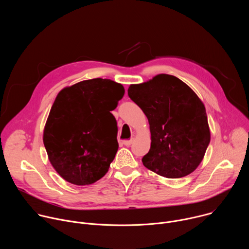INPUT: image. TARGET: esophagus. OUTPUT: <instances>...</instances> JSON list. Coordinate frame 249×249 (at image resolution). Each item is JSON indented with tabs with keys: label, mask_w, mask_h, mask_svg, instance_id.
I'll use <instances>...</instances> for the list:
<instances>
[{
	"label": "esophagus",
	"mask_w": 249,
	"mask_h": 249,
	"mask_svg": "<svg viewBox=\"0 0 249 249\" xmlns=\"http://www.w3.org/2000/svg\"><path fill=\"white\" fill-rule=\"evenodd\" d=\"M122 143H123V145H125L126 147H129V146H131V145H132V143H133V140L131 139V140L123 141V142H122Z\"/></svg>",
	"instance_id": "1"
}]
</instances>
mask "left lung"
Instances as JSON below:
<instances>
[{
  "label": "left lung",
  "mask_w": 249,
  "mask_h": 249,
  "mask_svg": "<svg viewBox=\"0 0 249 249\" xmlns=\"http://www.w3.org/2000/svg\"><path fill=\"white\" fill-rule=\"evenodd\" d=\"M129 97L143 110L151 131V149L143 164L167 178L193 172L211 140L205 105L178 78L160 74L130 85Z\"/></svg>",
  "instance_id": "1"
}]
</instances>
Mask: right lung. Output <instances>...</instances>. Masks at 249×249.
Segmentation results:
<instances>
[{
	"label": "right lung",
	"instance_id": "1",
	"mask_svg": "<svg viewBox=\"0 0 249 249\" xmlns=\"http://www.w3.org/2000/svg\"><path fill=\"white\" fill-rule=\"evenodd\" d=\"M124 93L121 84L100 78L59 91L44 127L43 143L63 179L89 185L108 171L118 150L117 123L110 111Z\"/></svg>",
	"mask_w": 249,
	"mask_h": 249
}]
</instances>
